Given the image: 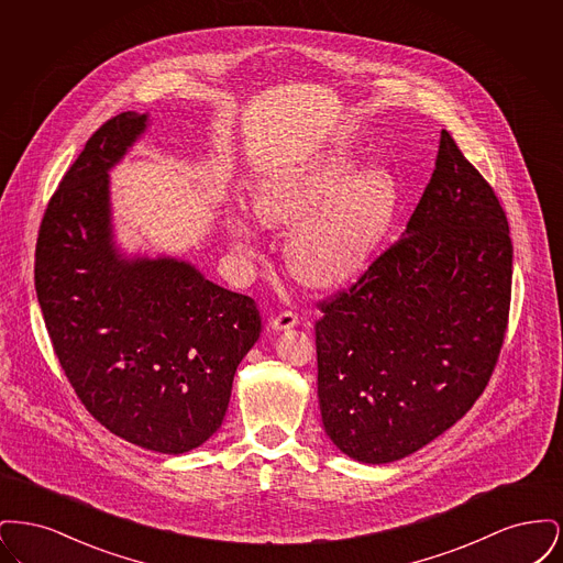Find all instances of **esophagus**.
<instances>
[{"label":"esophagus","mask_w":563,"mask_h":563,"mask_svg":"<svg viewBox=\"0 0 563 563\" xmlns=\"http://www.w3.org/2000/svg\"><path fill=\"white\" fill-rule=\"evenodd\" d=\"M297 314L291 312V310H287V312H280V314H276L272 321H269V327L274 329V331H289V329H294L297 327Z\"/></svg>","instance_id":"1"}]
</instances>
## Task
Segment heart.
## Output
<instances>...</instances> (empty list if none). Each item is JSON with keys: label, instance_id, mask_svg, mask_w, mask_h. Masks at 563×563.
Returning a JSON list of instances; mask_svg holds the SVG:
<instances>
[{"label": "heart", "instance_id": "b5f03b06", "mask_svg": "<svg viewBox=\"0 0 563 563\" xmlns=\"http://www.w3.org/2000/svg\"><path fill=\"white\" fill-rule=\"evenodd\" d=\"M253 213L266 228H296L287 242L295 278L314 291H335L374 264L399 211L401 186L384 164L338 150L321 161L274 170L251 194ZM232 234L251 253V230L234 219Z\"/></svg>", "mask_w": 563, "mask_h": 563}]
</instances>
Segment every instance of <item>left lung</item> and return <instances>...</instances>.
Segmentation results:
<instances>
[{
  "label": "left lung",
  "instance_id": "obj_1",
  "mask_svg": "<svg viewBox=\"0 0 563 563\" xmlns=\"http://www.w3.org/2000/svg\"><path fill=\"white\" fill-rule=\"evenodd\" d=\"M512 244L494 189L441 131L401 239L317 322L322 427L352 460L429 445L479 399L509 321Z\"/></svg>",
  "mask_w": 563,
  "mask_h": 563
}]
</instances>
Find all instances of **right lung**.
Listing matches in <instances>:
<instances>
[{"label":"right lung","mask_w":563,"mask_h":563,"mask_svg":"<svg viewBox=\"0 0 563 563\" xmlns=\"http://www.w3.org/2000/svg\"><path fill=\"white\" fill-rule=\"evenodd\" d=\"M147 126V113L124 111L88 139L42 219L35 291L84 407L124 441L177 455L221 427L262 319L186 260L118 246L109 170Z\"/></svg>","instance_id":"obj_1"}]
</instances>
